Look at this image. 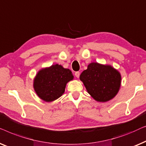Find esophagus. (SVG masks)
Here are the masks:
<instances>
[{
	"label": "esophagus",
	"mask_w": 146,
	"mask_h": 146,
	"mask_svg": "<svg viewBox=\"0 0 146 146\" xmlns=\"http://www.w3.org/2000/svg\"><path fill=\"white\" fill-rule=\"evenodd\" d=\"M75 77H77V78H79V75H80V73L79 72V71H77V72H75Z\"/></svg>",
	"instance_id": "obj_1"
}]
</instances>
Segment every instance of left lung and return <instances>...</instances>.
Masks as SVG:
<instances>
[{
	"label": "left lung",
	"mask_w": 146,
	"mask_h": 146,
	"mask_svg": "<svg viewBox=\"0 0 146 146\" xmlns=\"http://www.w3.org/2000/svg\"><path fill=\"white\" fill-rule=\"evenodd\" d=\"M90 95L97 102H105L118 94L121 85L120 72L110 65L93 62L80 75Z\"/></svg>",
	"instance_id": "8db88e82"
}]
</instances>
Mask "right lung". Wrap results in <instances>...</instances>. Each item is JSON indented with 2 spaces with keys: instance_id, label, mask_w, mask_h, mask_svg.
<instances>
[{
  "instance_id": "obj_1",
  "label": "right lung",
  "mask_w": 146,
  "mask_h": 146,
  "mask_svg": "<svg viewBox=\"0 0 146 146\" xmlns=\"http://www.w3.org/2000/svg\"><path fill=\"white\" fill-rule=\"evenodd\" d=\"M70 69L55 64L40 69L34 79V91L45 102H52L64 93L67 83L73 79Z\"/></svg>"
}]
</instances>
